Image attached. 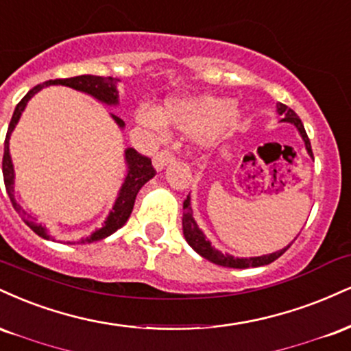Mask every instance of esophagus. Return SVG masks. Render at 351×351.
I'll return each instance as SVG.
<instances>
[{"label":"esophagus","mask_w":351,"mask_h":351,"mask_svg":"<svg viewBox=\"0 0 351 351\" xmlns=\"http://www.w3.org/2000/svg\"><path fill=\"white\" fill-rule=\"evenodd\" d=\"M174 154L169 151H160L152 158V166H154L156 171H162L164 167L169 166V164L174 162Z\"/></svg>","instance_id":"esophagus-1"}]
</instances>
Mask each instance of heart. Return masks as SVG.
Masks as SVG:
<instances>
[{"instance_id":"b5f03b06","label":"heart","mask_w":351,"mask_h":351,"mask_svg":"<svg viewBox=\"0 0 351 351\" xmlns=\"http://www.w3.org/2000/svg\"><path fill=\"white\" fill-rule=\"evenodd\" d=\"M243 111L237 103L213 95L172 97L160 108L144 105L134 113V119L147 134L160 141L167 128L193 134L202 147H210L226 138L238 123Z\"/></svg>"}]
</instances>
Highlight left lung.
<instances>
[{"instance_id": "left-lung-1", "label": "left lung", "mask_w": 351, "mask_h": 351, "mask_svg": "<svg viewBox=\"0 0 351 351\" xmlns=\"http://www.w3.org/2000/svg\"><path fill=\"white\" fill-rule=\"evenodd\" d=\"M276 111H278V114H281L282 117L281 118L282 123H291V125L298 128L300 138H302L304 144H306L307 154L311 156V158H314V154H312L311 141H308L306 130H304L302 121H300L298 114H295L291 108H287L286 105H282V103H278V105H276ZM182 230H184L185 241H187L189 245H191V248L195 251V253H199L202 258H205L210 263H215L218 266L234 267V269H245V267H258V266L269 265V263L276 261L281 254L286 253L287 248L292 245L291 243V245H287L286 248L274 251V253L263 254V256H253V258H234L228 253H221L220 250H217L215 246H212V243H210V240H207L205 233L202 232L199 225H197L195 218H193V213H192V207H191V197H187L184 202Z\"/></svg>"}]
</instances>
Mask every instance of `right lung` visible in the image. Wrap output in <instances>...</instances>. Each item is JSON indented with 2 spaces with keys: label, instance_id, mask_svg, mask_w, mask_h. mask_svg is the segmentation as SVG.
<instances>
[{
  "label": "right lung",
  "instance_id": "add662e5",
  "mask_svg": "<svg viewBox=\"0 0 351 351\" xmlns=\"http://www.w3.org/2000/svg\"><path fill=\"white\" fill-rule=\"evenodd\" d=\"M119 82H121L119 78L97 77V75H78L72 78H57V80L44 82V84L37 85L32 90H29L26 97L18 103L14 113H12L10 128H8V133H6V139H4V156H3L4 185H6V192L8 195H10L12 207H14L16 212H18L21 218H23L24 223H26L32 232L39 234V237H43L44 240L56 241V238L49 233V230L45 228V225L36 223V221L32 220L26 212H24L23 207H21L14 199V166H12V159L10 154V138L12 131H14L16 125H18L24 108L27 106V101L31 100L37 92H40V90L45 88V86L64 85V86H69V88L77 90V92L90 95V97L95 98V100L103 103V105L106 106H118L119 105V95H118ZM111 118H113V121L117 123L119 130H125V121H123L121 118H118L117 114L113 113H111ZM125 164H126L125 180H123L121 189H119L117 200H114L113 204V208L110 210L108 217L105 218V223H103L101 228H97L92 234L80 238L77 243L100 241L103 238L113 234L118 228H121V226L128 221V218H130L131 212H133L134 200H136V195H138V192L141 191V187L147 182V180H151L152 177L156 176L154 169H152L151 159L146 158V156H141L139 152H136L133 147H126L125 149ZM73 243L75 241H69V245H73Z\"/></svg>",
  "mask_w": 351,
  "mask_h": 351
}]
</instances>
